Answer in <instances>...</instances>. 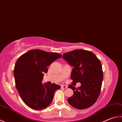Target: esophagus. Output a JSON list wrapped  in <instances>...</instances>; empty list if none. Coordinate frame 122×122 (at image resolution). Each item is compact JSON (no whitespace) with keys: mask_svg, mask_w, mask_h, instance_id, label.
<instances>
[{"mask_svg":"<svg viewBox=\"0 0 122 122\" xmlns=\"http://www.w3.org/2000/svg\"><path fill=\"white\" fill-rule=\"evenodd\" d=\"M61 88H67L68 87V86H66V85H62L61 86Z\"/></svg>","mask_w":122,"mask_h":122,"instance_id":"34e87169","label":"esophagus"}]
</instances>
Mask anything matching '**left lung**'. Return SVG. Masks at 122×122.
Segmentation results:
<instances>
[{
  "label": "left lung",
  "instance_id": "obj_1",
  "mask_svg": "<svg viewBox=\"0 0 122 122\" xmlns=\"http://www.w3.org/2000/svg\"><path fill=\"white\" fill-rule=\"evenodd\" d=\"M62 58L74 68L71 79L74 83L80 82L78 88L69 85L74 94L67 100L78 109L89 108L96 102L100 93L103 71L100 61L93 53L84 50H76L64 53Z\"/></svg>",
  "mask_w": 122,
  "mask_h": 122
}]
</instances>
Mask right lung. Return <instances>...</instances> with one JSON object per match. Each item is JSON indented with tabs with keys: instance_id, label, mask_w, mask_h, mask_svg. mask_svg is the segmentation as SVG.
Wrapping results in <instances>:
<instances>
[{
	"instance_id": "1",
	"label": "right lung",
	"mask_w": 122,
	"mask_h": 122,
	"mask_svg": "<svg viewBox=\"0 0 122 122\" xmlns=\"http://www.w3.org/2000/svg\"><path fill=\"white\" fill-rule=\"evenodd\" d=\"M57 53L35 49L22 55L15 63L14 76L15 86L24 103L35 110L46 108L52 102L55 91L61 88L53 83L51 85L41 83L47 67L60 58Z\"/></svg>"
}]
</instances>
